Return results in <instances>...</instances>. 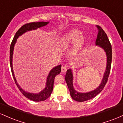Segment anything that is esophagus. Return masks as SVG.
I'll return each instance as SVG.
<instances>
[{"instance_id": "obj_1", "label": "esophagus", "mask_w": 123, "mask_h": 123, "mask_svg": "<svg viewBox=\"0 0 123 123\" xmlns=\"http://www.w3.org/2000/svg\"><path fill=\"white\" fill-rule=\"evenodd\" d=\"M66 70H67V67H66V66H62V68H61L62 72H63V73L66 72Z\"/></svg>"}]
</instances>
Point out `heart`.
Segmentation results:
<instances>
[{"mask_svg":"<svg viewBox=\"0 0 123 123\" xmlns=\"http://www.w3.org/2000/svg\"><path fill=\"white\" fill-rule=\"evenodd\" d=\"M86 42V37L81 33L79 29H72L61 37L60 43L61 46L68 47L73 43L70 54L72 55L76 56L78 55L84 47Z\"/></svg>","mask_w":123,"mask_h":123,"instance_id":"obj_1","label":"heart"}]
</instances>
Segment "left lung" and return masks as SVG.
Wrapping results in <instances>:
<instances>
[{
    "label": "left lung",
    "mask_w": 123,
    "mask_h": 123,
    "mask_svg": "<svg viewBox=\"0 0 123 123\" xmlns=\"http://www.w3.org/2000/svg\"><path fill=\"white\" fill-rule=\"evenodd\" d=\"M97 27L98 28V33L95 41V45L103 49L106 55V66L105 72H104L101 84L97 88L89 92H80L76 91L73 87V74L72 69H69L66 71L65 81L68 87L69 90L70 95L73 99L77 102H84V101H88L98 95L104 89L105 84L108 81V77L109 76L111 68V58H112L111 46L107 35L102 29V28L98 25H97Z\"/></svg>",
    "instance_id": "8db88e82"
}]
</instances>
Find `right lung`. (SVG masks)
Segmentation results:
<instances>
[{
	"mask_svg": "<svg viewBox=\"0 0 123 123\" xmlns=\"http://www.w3.org/2000/svg\"><path fill=\"white\" fill-rule=\"evenodd\" d=\"M49 23V21L48 22L40 21V22H31V23L26 24L24 25L23 26H21L18 29V31L15 33L13 40H12V44H11L10 49V63L11 70H12V76H13V78L15 81V84L17 86L18 88L20 90L21 92L22 93V94L26 98H28L30 100H32L33 101H35V102H39V101H44V100H46V99H47L50 97L53 90L54 81L55 77L57 74H60L61 72V65H59L55 66L54 68H53L50 70L47 76V80H46V87H45V88L43 90H42L39 93L29 92H27V91H25V90H24L23 89L21 88L20 86L17 83L16 79H15L14 73L13 70V67H12V55H13L14 46L17 42V39L19 36L23 35L25 32H27L28 31L36 30L37 28L46 26Z\"/></svg>",
	"mask_w": 123,
	"mask_h": 123,
	"instance_id": "add662e5",
	"label": "right lung"
}]
</instances>
